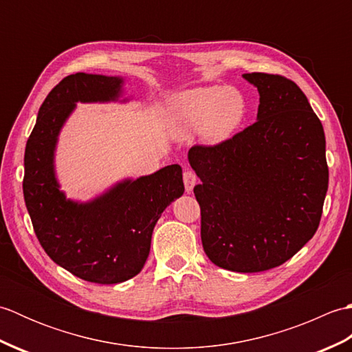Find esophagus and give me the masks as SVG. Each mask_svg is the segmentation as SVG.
Masks as SVG:
<instances>
[{
    "mask_svg": "<svg viewBox=\"0 0 352 352\" xmlns=\"http://www.w3.org/2000/svg\"><path fill=\"white\" fill-rule=\"evenodd\" d=\"M183 182H184L186 192L190 193L193 190V188H195V184L198 182V177L192 169H186L184 174H183Z\"/></svg>",
    "mask_w": 352,
    "mask_h": 352,
    "instance_id": "34e87169",
    "label": "esophagus"
}]
</instances>
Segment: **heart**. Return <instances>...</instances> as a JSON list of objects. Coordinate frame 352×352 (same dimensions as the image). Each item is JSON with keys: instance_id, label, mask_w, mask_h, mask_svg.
I'll list each match as a JSON object with an SVG mask.
<instances>
[{"instance_id": "1", "label": "heart", "mask_w": 352, "mask_h": 352, "mask_svg": "<svg viewBox=\"0 0 352 352\" xmlns=\"http://www.w3.org/2000/svg\"><path fill=\"white\" fill-rule=\"evenodd\" d=\"M245 118V101L233 87H197L175 95L168 104L166 124L177 138L199 131L207 144L231 139Z\"/></svg>"}]
</instances>
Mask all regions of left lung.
<instances>
[{"instance_id": "obj_1", "label": "left lung", "mask_w": 352, "mask_h": 352, "mask_svg": "<svg viewBox=\"0 0 352 352\" xmlns=\"http://www.w3.org/2000/svg\"><path fill=\"white\" fill-rule=\"evenodd\" d=\"M257 121L222 144L195 145L201 241L216 266L261 272L283 265L315 236L328 189L325 134L294 81L251 72Z\"/></svg>"}]
</instances>
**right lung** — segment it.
Masks as SVG:
<instances>
[{
  "label": "right lung",
  "instance_id": "obj_1",
  "mask_svg": "<svg viewBox=\"0 0 352 352\" xmlns=\"http://www.w3.org/2000/svg\"><path fill=\"white\" fill-rule=\"evenodd\" d=\"M121 77L77 72L42 102L24 155V199L34 233L50 258L81 280L116 284L138 275L148 258L157 221L184 192L180 164L115 184L89 203L66 198L54 153L76 102L116 101Z\"/></svg>",
  "mask_w": 352,
  "mask_h": 352
}]
</instances>
